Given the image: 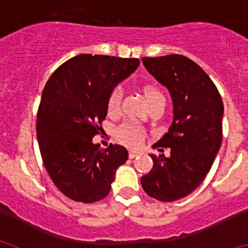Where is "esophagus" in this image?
<instances>
[{
  "label": "esophagus",
  "mask_w": 248,
  "mask_h": 248,
  "mask_svg": "<svg viewBox=\"0 0 248 248\" xmlns=\"http://www.w3.org/2000/svg\"><path fill=\"white\" fill-rule=\"evenodd\" d=\"M139 154H140L139 151L130 150V151H129V157H130V159H134V157H137Z\"/></svg>",
  "instance_id": "obj_1"
}]
</instances>
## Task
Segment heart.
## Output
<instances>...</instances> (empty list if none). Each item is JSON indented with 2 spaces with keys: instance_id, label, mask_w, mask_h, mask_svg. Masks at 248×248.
<instances>
[{
  "instance_id": "obj_1",
  "label": "heart",
  "mask_w": 248,
  "mask_h": 248,
  "mask_svg": "<svg viewBox=\"0 0 248 248\" xmlns=\"http://www.w3.org/2000/svg\"><path fill=\"white\" fill-rule=\"evenodd\" d=\"M123 92L120 88H115L109 94L108 102H107V110L109 115H117L120 110V104H122ZM145 98L148 100L149 105L154 104L156 102H165L164 94L159 89L154 87H149L145 89ZM117 138L122 143L126 144L129 146H139L143 143V131L138 126L131 125V124H124L120 126L117 131Z\"/></svg>"
}]
</instances>
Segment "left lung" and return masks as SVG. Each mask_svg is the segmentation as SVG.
<instances>
[{"mask_svg": "<svg viewBox=\"0 0 248 248\" xmlns=\"http://www.w3.org/2000/svg\"><path fill=\"white\" fill-rule=\"evenodd\" d=\"M155 79L171 94L174 120L153 148H170V156L150 154L154 161L140 179L144 191L171 202L191 194L211 169L222 141L223 103L216 85L194 61L180 54L144 57Z\"/></svg>", "mask_w": 248, "mask_h": 248, "instance_id": "left-lung-1", "label": "left lung"}]
</instances>
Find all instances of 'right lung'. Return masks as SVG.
Returning <instances> with one entry per match:
<instances>
[{"mask_svg":"<svg viewBox=\"0 0 248 248\" xmlns=\"http://www.w3.org/2000/svg\"><path fill=\"white\" fill-rule=\"evenodd\" d=\"M138 58L79 54L50 76L37 113L43 164L58 190L91 203L109 194L115 171L128 160L122 145L93 143L107 117L109 94L139 65Z\"/></svg>","mask_w":248,"mask_h":248,"instance_id":"right-lung-1","label":"right lung"}]
</instances>
